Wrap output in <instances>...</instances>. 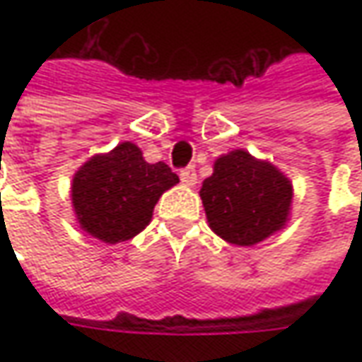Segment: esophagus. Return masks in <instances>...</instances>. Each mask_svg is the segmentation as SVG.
Instances as JSON below:
<instances>
[{"instance_id": "1", "label": "esophagus", "mask_w": 362, "mask_h": 362, "mask_svg": "<svg viewBox=\"0 0 362 362\" xmlns=\"http://www.w3.org/2000/svg\"><path fill=\"white\" fill-rule=\"evenodd\" d=\"M181 181H183V185H187V187H193L195 183H197V173H195V167L193 165H189L185 169H181Z\"/></svg>"}]
</instances>
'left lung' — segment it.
<instances>
[{"label": "left lung", "instance_id": "left-lung-1", "mask_svg": "<svg viewBox=\"0 0 362 362\" xmlns=\"http://www.w3.org/2000/svg\"><path fill=\"white\" fill-rule=\"evenodd\" d=\"M199 195L217 235L235 245H254L282 230L292 185L274 165L238 148L216 160Z\"/></svg>", "mask_w": 362, "mask_h": 362}]
</instances>
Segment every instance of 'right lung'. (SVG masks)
Segmentation results:
<instances>
[{
  "mask_svg": "<svg viewBox=\"0 0 362 362\" xmlns=\"http://www.w3.org/2000/svg\"><path fill=\"white\" fill-rule=\"evenodd\" d=\"M175 183L169 165H151L139 146L120 143L80 167L72 203L82 230L106 243L127 242L148 226L155 203Z\"/></svg>",
  "mask_w": 362,
  "mask_h": 362,
  "instance_id": "right-lung-1",
  "label": "right lung"
}]
</instances>
